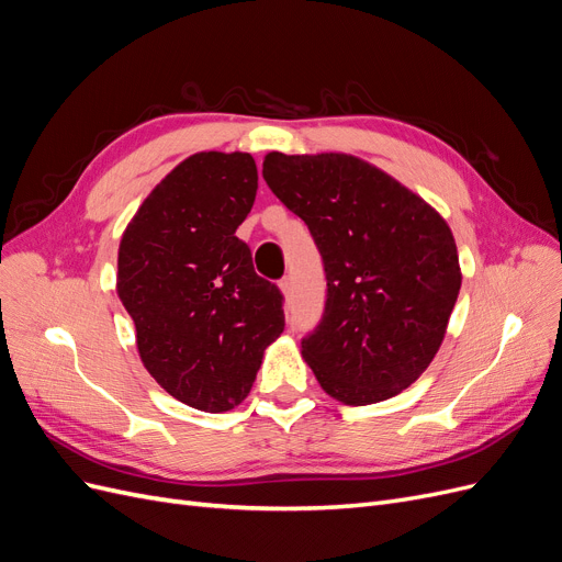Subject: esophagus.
Masks as SVG:
<instances>
[{
  "label": "esophagus",
  "mask_w": 562,
  "mask_h": 562,
  "mask_svg": "<svg viewBox=\"0 0 562 562\" xmlns=\"http://www.w3.org/2000/svg\"><path fill=\"white\" fill-rule=\"evenodd\" d=\"M279 291L283 293V297L291 295V291H293V283H291V279H281V281H279Z\"/></svg>",
  "instance_id": "obj_1"
}]
</instances>
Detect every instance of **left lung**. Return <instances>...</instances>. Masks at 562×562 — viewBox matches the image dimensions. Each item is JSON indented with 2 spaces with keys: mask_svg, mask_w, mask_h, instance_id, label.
Returning <instances> with one entry per match:
<instances>
[{
  "mask_svg": "<svg viewBox=\"0 0 562 562\" xmlns=\"http://www.w3.org/2000/svg\"><path fill=\"white\" fill-rule=\"evenodd\" d=\"M262 176L310 227L328 281L302 359L345 405L386 401L434 361L462 288L454 236L427 201L359 157L269 151Z\"/></svg>",
  "mask_w": 562,
  "mask_h": 562,
  "instance_id": "1",
  "label": "left lung"
}]
</instances>
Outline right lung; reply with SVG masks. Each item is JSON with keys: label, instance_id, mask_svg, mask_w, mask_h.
Here are the masks:
<instances>
[{"label": "right lung", "instance_id": "obj_1", "mask_svg": "<svg viewBox=\"0 0 562 562\" xmlns=\"http://www.w3.org/2000/svg\"><path fill=\"white\" fill-rule=\"evenodd\" d=\"M255 192L248 151H196L149 192L119 244L116 295L135 323L140 361L203 413L248 396L285 326L281 291L255 274L236 236Z\"/></svg>", "mask_w": 562, "mask_h": 562}]
</instances>
